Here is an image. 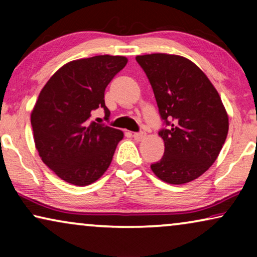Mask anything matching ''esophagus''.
I'll return each instance as SVG.
<instances>
[{
    "label": "esophagus",
    "mask_w": 257,
    "mask_h": 257,
    "mask_svg": "<svg viewBox=\"0 0 257 257\" xmlns=\"http://www.w3.org/2000/svg\"><path fill=\"white\" fill-rule=\"evenodd\" d=\"M145 137H146V133H144V132L133 133V138H135V140H137V142H140V140H143Z\"/></svg>",
    "instance_id": "1"
}]
</instances>
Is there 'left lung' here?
I'll return each instance as SVG.
<instances>
[{"label": "left lung", "instance_id": "1", "mask_svg": "<svg viewBox=\"0 0 257 257\" xmlns=\"http://www.w3.org/2000/svg\"><path fill=\"white\" fill-rule=\"evenodd\" d=\"M152 86L165 143L160 161L151 170L160 180L182 185L214 164L228 135V114L217 91L198 65L178 55L137 56Z\"/></svg>", "mask_w": 257, "mask_h": 257}]
</instances>
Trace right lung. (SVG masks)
I'll return each instance as SVG.
<instances>
[{
  "label": "right lung",
  "mask_w": 257,
  "mask_h": 257,
  "mask_svg": "<svg viewBox=\"0 0 257 257\" xmlns=\"http://www.w3.org/2000/svg\"><path fill=\"white\" fill-rule=\"evenodd\" d=\"M124 56L100 55L66 63L48 80L31 112L35 146L41 159L62 180L76 186L97 181L110 166L120 130L90 121L104 92L124 68Z\"/></svg>",
  "instance_id": "right-lung-1"
}]
</instances>
